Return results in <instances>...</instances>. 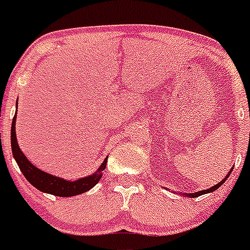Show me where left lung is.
<instances>
[{
  "label": "left lung",
  "instance_id": "8db88e82",
  "mask_svg": "<svg viewBox=\"0 0 250 250\" xmlns=\"http://www.w3.org/2000/svg\"><path fill=\"white\" fill-rule=\"evenodd\" d=\"M231 170H233V167H231L230 169V171H229L228 173V175L225 176L224 179H223L222 182H219L218 183V184L216 185H214L213 188H210V189H205V190H200V191H198V193H193V194H185V195H189V196H193V198H196V196H199V195H203V194H207V193H213L214 190H216V189H218V188H220L223 185V183L225 182V180H227V179H228V176L230 175V173H231Z\"/></svg>",
  "mask_w": 250,
  "mask_h": 250
}]
</instances>
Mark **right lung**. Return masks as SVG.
<instances>
[{
	"label": "right lung",
	"instance_id": "right-lung-1",
	"mask_svg": "<svg viewBox=\"0 0 250 250\" xmlns=\"http://www.w3.org/2000/svg\"><path fill=\"white\" fill-rule=\"evenodd\" d=\"M15 123H16V115L12 120V126H11V147H12V154L13 158L19 164L20 169H21L22 174L27 179L31 184L34 185L36 189L43 193L52 194L56 196H74L83 194L85 191L90 190L92 187L98 184L100 180L101 175H103V170H105L106 163L107 159L104 160L101 167H99L98 173L92 174L86 178L79 179L75 182H68V180H63L61 178L51 175V174L45 173L42 170L37 169L36 167L31 164L25 154L20 150L19 144H17L16 139V130H15Z\"/></svg>",
	"mask_w": 250,
	"mask_h": 250
}]
</instances>
